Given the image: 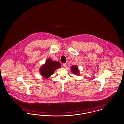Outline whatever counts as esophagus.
<instances>
[{
  "label": "esophagus",
  "instance_id": "34e87169",
  "mask_svg": "<svg viewBox=\"0 0 124 124\" xmlns=\"http://www.w3.org/2000/svg\"><path fill=\"white\" fill-rule=\"evenodd\" d=\"M63 66H64V68H66V67H67V64L66 63H63Z\"/></svg>",
  "mask_w": 124,
  "mask_h": 124
}]
</instances>
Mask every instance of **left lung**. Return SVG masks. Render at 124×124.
Here are the masks:
<instances>
[{
    "label": "left lung",
    "mask_w": 124,
    "mask_h": 124,
    "mask_svg": "<svg viewBox=\"0 0 124 124\" xmlns=\"http://www.w3.org/2000/svg\"><path fill=\"white\" fill-rule=\"evenodd\" d=\"M71 71L74 74L76 75H78L79 74V69H78V66H76V65H73V66H71Z\"/></svg>",
    "instance_id": "1"
}]
</instances>
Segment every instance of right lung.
<instances>
[{
	"instance_id": "obj_1",
	"label": "right lung",
	"mask_w": 124,
	"mask_h": 124,
	"mask_svg": "<svg viewBox=\"0 0 124 124\" xmlns=\"http://www.w3.org/2000/svg\"><path fill=\"white\" fill-rule=\"evenodd\" d=\"M61 66L59 62L54 61L51 59H48L46 63L40 67L39 72L42 76L47 78L53 74L55 70L60 68Z\"/></svg>"
}]
</instances>
